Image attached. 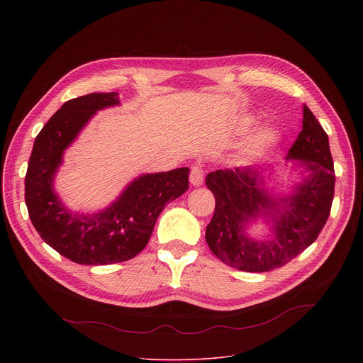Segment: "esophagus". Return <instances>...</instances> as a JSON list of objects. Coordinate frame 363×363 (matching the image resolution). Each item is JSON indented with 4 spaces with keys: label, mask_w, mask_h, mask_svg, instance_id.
Returning <instances> with one entry per match:
<instances>
[{
    "label": "esophagus",
    "mask_w": 363,
    "mask_h": 363,
    "mask_svg": "<svg viewBox=\"0 0 363 363\" xmlns=\"http://www.w3.org/2000/svg\"><path fill=\"white\" fill-rule=\"evenodd\" d=\"M204 181V175H203V167L201 164H194L191 167V174H189V182L194 186H200Z\"/></svg>",
    "instance_id": "obj_1"
}]
</instances>
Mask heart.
<instances>
[{
  "mask_svg": "<svg viewBox=\"0 0 363 363\" xmlns=\"http://www.w3.org/2000/svg\"><path fill=\"white\" fill-rule=\"evenodd\" d=\"M277 140V130L272 128H266L262 129L257 135H255L250 143L245 145L242 155L245 159H255L259 157L260 155L266 151L269 145H272V143H275Z\"/></svg>",
  "mask_w": 363,
  "mask_h": 363,
  "instance_id": "obj_1",
  "label": "heart"
}]
</instances>
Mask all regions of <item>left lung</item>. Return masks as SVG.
<instances>
[{
  "mask_svg": "<svg viewBox=\"0 0 363 363\" xmlns=\"http://www.w3.org/2000/svg\"><path fill=\"white\" fill-rule=\"evenodd\" d=\"M287 160H297L306 175L289 196L264 185V169H219L206 177L215 196V215L206 228V241L225 264L244 272H268L287 264L318 238L334 199L335 174L327 132L303 104V126ZM263 218L273 225L271 239L246 234L248 225Z\"/></svg>",
  "mask_w": 363,
  "mask_h": 363,
  "instance_id": "obj_1",
  "label": "left lung"
}]
</instances>
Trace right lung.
<instances>
[{"instance_id":"add662e5","label":"right lung","mask_w":363,"mask_h":363,"mask_svg":"<svg viewBox=\"0 0 363 363\" xmlns=\"http://www.w3.org/2000/svg\"><path fill=\"white\" fill-rule=\"evenodd\" d=\"M121 104L118 92H92L66 101L35 138L25 178V201L38 234L79 264H110L135 257L147 245L163 208L188 189V167L133 179L104 211L78 213L54 191L65 150L99 110Z\"/></svg>"}]
</instances>
